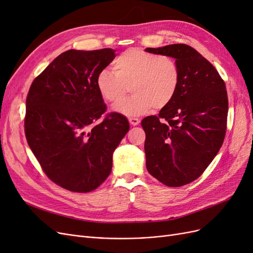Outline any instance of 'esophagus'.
Instances as JSON below:
<instances>
[{
    "label": "esophagus",
    "mask_w": 253,
    "mask_h": 253,
    "mask_svg": "<svg viewBox=\"0 0 253 253\" xmlns=\"http://www.w3.org/2000/svg\"><path fill=\"white\" fill-rule=\"evenodd\" d=\"M128 121H129V124H131L132 126H138L139 125V122H140V120L138 119V118H136V117H132V118H128Z\"/></svg>",
    "instance_id": "1"
}]
</instances>
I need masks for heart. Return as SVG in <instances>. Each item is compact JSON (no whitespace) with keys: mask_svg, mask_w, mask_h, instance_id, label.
Listing matches in <instances>:
<instances>
[{"mask_svg":"<svg viewBox=\"0 0 253 253\" xmlns=\"http://www.w3.org/2000/svg\"><path fill=\"white\" fill-rule=\"evenodd\" d=\"M114 72L103 68L96 84L99 94L112 104L124 99L128 87L133 96L114 110L127 117L138 116L154 106L159 110L169 104L177 91L180 70L175 59L129 48L114 60Z\"/></svg>","mask_w":253,"mask_h":253,"instance_id":"obj_1","label":"heart"}]
</instances>
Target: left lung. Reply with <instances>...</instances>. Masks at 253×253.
I'll return each mask as SVG.
<instances>
[{"label":"left lung","mask_w":253,"mask_h":253,"mask_svg":"<svg viewBox=\"0 0 253 253\" xmlns=\"http://www.w3.org/2000/svg\"><path fill=\"white\" fill-rule=\"evenodd\" d=\"M175 59L180 81L158 116L142 119L149 173L168 187L197 179L216 156L227 129L226 84L216 68L186 44L145 48Z\"/></svg>","instance_id":"obj_1"}]
</instances>
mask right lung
Masks as SVG:
<instances>
[{
  "label": "right lung",
  "mask_w": 253,
  "mask_h": 253,
  "mask_svg": "<svg viewBox=\"0 0 253 253\" xmlns=\"http://www.w3.org/2000/svg\"><path fill=\"white\" fill-rule=\"evenodd\" d=\"M115 57L112 48L70 49L28 90L27 143L47 177L72 192H90L109 177L113 152L129 128L124 115L105 114L96 84L98 73Z\"/></svg>",
  "instance_id": "add662e5"
}]
</instances>
